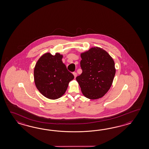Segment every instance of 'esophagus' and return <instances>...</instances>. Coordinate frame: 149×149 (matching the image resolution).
Here are the masks:
<instances>
[{"instance_id":"34e87169","label":"esophagus","mask_w":149,"mask_h":149,"mask_svg":"<svg viewBox=\"0 0 149 149\" xmlns=\"http://www.w3.org/2000/svg\"><path fill=\"white\" fill-rule=\"evenodd\" d=\"M73 74L74 75V78H76V77H77V73H76V72H73Z\"/></svg>"}]
</instances>
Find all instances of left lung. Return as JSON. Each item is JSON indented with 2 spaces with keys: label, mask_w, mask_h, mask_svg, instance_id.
I'll use <instances>...</instances> for the list:
<instances>
[{
  "label": "left lung",
  "mask_w": 149,
  "mask_h": 149,
  "mask_svg": "<svg viewBox=\"0 0 149 149\" xmlns=\"http://www.w3.org/2000/svg\"><path fill=\"white\" fill-rule=\"evenodd\" d=\"M82 72L76 77L83 95L95 100L101 98L110 88L116 69L114 61L101 48L93 47L81 54Z\"/></svg>",
  "instance_id": "8db88e82"
}]
</instances>
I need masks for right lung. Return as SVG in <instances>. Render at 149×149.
Listing matches in <instances>:
<instances>
[{
	"label": "right lung",
	"mask_w": 149,
	"mask_h": 149,
	"mask_svg": "<svg viewBox=\"0 0 149 149\" xmlns=\"http://www.w3.org/2000/svg\"><path fill=\"white\" fill-rule=\"evenodd\" d=\"M63 55L49 53L40 57L34 69V80L41 94L51 100L60 98L67 91L74 76L62 62Z\"/></svg>",
	"instance_id": "right-lung-1"
}]
</instances>
